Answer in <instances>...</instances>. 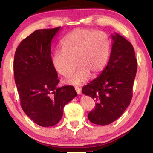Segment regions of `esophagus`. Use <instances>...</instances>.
I'll use <instances>...</instances> for the list:
<instances>
[{
	"label": "esophagus",
	"mask_w": 153,
	"mask_h": 153,
	"mask_svg": "<svg viewBox=\"0 0 153 153\" xmlns=\"http://www.w3.org/2000/svg\"><path fill=\"white\" fill-rule=\"evenodd\" d=\"M75 90H76V92H77V94L78 95H80L81 94V89L79 88V87H77V86H76V87H75Z\"/></svg>",
	"instance_id": "esophagus-1"
}]
</instances>
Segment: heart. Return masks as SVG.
<instances>
[{"label":"heart","mask_w":153,"mask_h":153,"mask_svg":"<svg viewBox=\"0 0 153 153\" xmlns=\"http://www.w3.org/2000/svg\"><path fill=\"white\" fill-rule=\"evenodd\" d=\"M111 42L105 32L76 29L69 32L61 41L62 50L55 52L52 63L61 76L71 74L77 67L78 69L67 77L66 83L80 86L92 77L101 72L109 56Z\"/></svg>","instance_id":"b5f03b06"}]
</instances>
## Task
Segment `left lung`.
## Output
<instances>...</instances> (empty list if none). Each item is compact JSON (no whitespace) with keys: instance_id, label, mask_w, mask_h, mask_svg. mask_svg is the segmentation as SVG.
<instances>
[{"instance_id":"1","label":"left lung","mask_w":153,"mask_h":153,"mask_svg":"<svg viewBox=\"0 0 153 153\" xmlns=\"http://www.w3.org/2000/svg\"><path fill=\"white\" fill-rule=\"evenodd\" d=\"M111 37L113 45L107 65L82 90L96 102L88 118L100 126L117 120L130 104L138 65L131 44L117 33Z\"/></svg>"}]
</instances>
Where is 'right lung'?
<instances>
[{
  "mask_svg": "<svg viewBox=\"0 0 153 153\" xmlns=\"http://www.w3.org/2000/svg\"><path fill=\"white\" fill-rule=\"evenodd\" d=\"M60 29L34 31L21 42L15 53L14 77L21 106L33 122L42 127L56 125L65 105L77 95L74 86L58 87L51 45Z\"/></svg>",
  "mask_w": 153,
  "mask_h": 153,
  "instance_id": "obj_1",
  "label": "right lung"
}]
</instances>
